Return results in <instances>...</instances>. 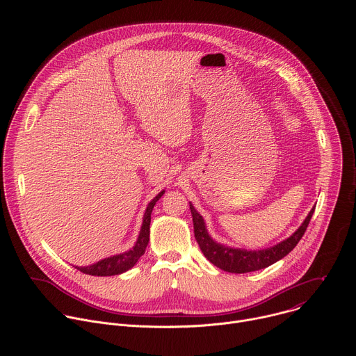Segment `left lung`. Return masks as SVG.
Masks as SVG:
<instances>
[{
	"label": "left lung",
	"instance_id": "left-lung-1",
	"mask_svg": "<svg viewBox=\"0 0 356 356\" xmlns=\"http://www.w3.org/2000/svg\"><path fill=\"white\" fill-rule=\"evenodd\" d=\"M190 210L193 216L194 236L198 242L202 255H204L214 266L229 273L255 272L259 269H265L284 258L287 253H290L294 249V246L298 243L304 232H306L314 213V209H312L306 220L302 221V224L289 238L283 239L282 242L265 249L249 250L243 248L228 246L214 241L207 231L204 218H202L201 214L194 209L191 202Z\"/></svg>",
	"mask_w": 356,
	"mask_h": 356
}]
</instances>
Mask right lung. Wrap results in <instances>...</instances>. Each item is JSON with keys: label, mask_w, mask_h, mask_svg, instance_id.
<instances>
[{"label": "right lung", "mask_w": 356, "mask_h": 356, "mask_svg": "<svg viewBox=\"0 0 356 356\" xmlns=\"http://www.w3.org/2000/svg\"><path fill=\"white\" fill-rule=\"evenodd\" d=\"M163 194H165V190H162L156 197H154V200H152L147 204L143 218H142V225H140L138 239L129 250H125L122 253H117V255L104 258V259H101L88 266H76L77 270H80L86 275H91V276H115V275H121V273L132 269L136 265V262L139 261V258L145 253V249L149 243L150 214H152V210H154L155 204Z\"/></svg>", "instance_id": "right-lung-1"}]
</instances>
